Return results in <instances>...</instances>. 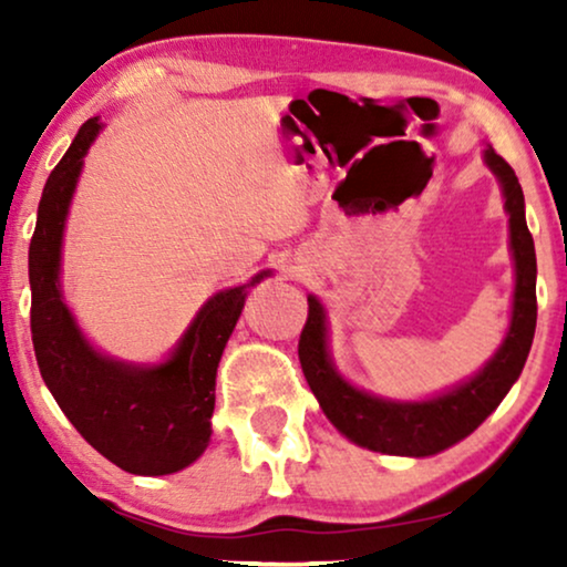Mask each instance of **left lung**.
I'll return each mask as SVG.
<instances>
[{
	"label": "left lung",
	"mask_w": 567,
	"mask_h": 567,
	"mask_svg": "<svg viewBox=\"0 0 567 567\" xmlns=\"http://www.w3.org/2000/svg\"><path fill=\"white\" fill-rule=\"evenodd\" d=\"M487 167L498 175L506 196L511 250L516 262V291L511 330L487 367L456 390L429 402L379 400L355 390L332 369L328 355L322 305L309 297L307 322L299 336V361L309 390L340 433L371 452L400 456H431L470 436L506 398L522 374L537 328V255L526 227L524 193L514 167L495 150H485Z\"/></svg>",
	"instance_id": "obj_1"
}]
</instances>
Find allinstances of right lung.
<instances>
[{"mask_svg":"<svg viewBox=\"0 0 567 567\" xmlns=\"http://www.w3.org/2000/svg\"><path fill=\"white\" fill-rule=\"evenodd\" d=\"M97 131V118L82 123L38 204L28 250L35 361L53 400L92 449L131 475H169L208 446L216 367L245 307V289L268 270L208 299L167 363L138 369L92 351L61 301L59 258L69 200Z\"/></svg>","mask_w":567,"mask_h":567,"instance_id":"add662e5","label":"right lung"}]
</instances>
